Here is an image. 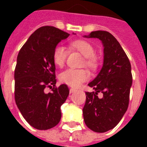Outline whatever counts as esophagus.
I'll return each instance as SVG.
<instances>
[{
    "label": "esophagus",
    "instance_id": "1",
    "mask_svg": "<svg viewBox=\"0 0 147 147\" xmlns=\"http://www.w3.org/2000/svg\"><path fill=\"white\" fill-rule=\"evenodd\" d=\"M69 91H70V94H72V93L76 92V90L74 89V88H71L70 90H69Z\"/></svg>",
    "mask_w": 147,
    "mask_h": 147
}]
</instances>
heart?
I'll use <instances>...</instances> for the list:
<instances>
[{
    "label": "heart",
    "mask_w": 147,
    "mask_h": 147,
    "mask_svg": "<svg viewBox=\"0 0 147 147\" xmlns=\"http://www.w3.org/2000/svg\"><path fill=\"white\" fill-rule=\"evenodd\" d=\"M71 47L76 49L86 57V64L92 69L97 67L98 61L95 57V49L93 45L86 41L77 40L71 43ZM67 49L64 45H57L53 53V60L54 64L58 67H62L65 64L67 59ZM88 71L84 69H74L67 68L60 76V80L62 83H66L68 86L77 87L86 80H89Z\"/></svg>",
    "instance_id": "1"
}]
</instances>
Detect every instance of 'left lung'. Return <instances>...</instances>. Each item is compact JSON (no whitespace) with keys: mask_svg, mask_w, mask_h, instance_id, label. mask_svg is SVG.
Returning <instances> with one entry per match:
<instances>
[{"mask_svg":"<svg viewBox=\"0 0 147 147\" xmlns=\"http://www.w3.org/2000/svg\"><path fill=\"white\" fill-rule=\"evenodd\" d=\"M83 37L98 38L104 47L102 68L88 83L94 91L86 92L83 119L90 130L105 132L117 126L127 109L132 85L131 67L120 43L109 32L96 30ZM98 92L102 93V98L97 96Z\"/></svg>","mask_w":147,"mask_h":147,"instance_id":"left-lung-1","label":"left lung"}]
</instances>
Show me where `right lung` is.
<instances>
[{"label": "right lung", "instance_id": "add662e5", "mask_svg": "<svg viewBox=\"0 0 147 147\" xmlns=\"http://www.w3.org/2000/svg\"><path fill=\"white\" fill-rule=\"evenodd\" d=\"M68 36L54 27H42L19 52L14 75L15 100L24 119L36 129H50L61 120V106L69 90L65 84L53 87L50 93H45V88L55 86L57 83L53 53Z\"/></svg>", "mask_w": 147, "mask_h": 147}]
</instances>
